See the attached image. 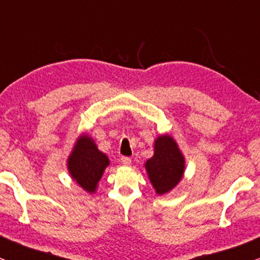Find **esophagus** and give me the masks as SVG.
Listing matches in <instances>:
<instances>
[{"label": "esophagus", "mask_w": 260, "mask_h": 260, "mask_svg": "<svg viewBox=\"0 0 260 260\" xmlns=\"http://www.w3.org/2000/svg\"><path fill=\"white\" fill-rule=\"evenodd\" d=\"M131 162H132V160H131V158H128V157H122V158H121V164H122L123 166H129Z\"/></svg>", "instance_id": "1"}]
</instances>
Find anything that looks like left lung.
Instances as JSON below:
<instances>
[{
    "label": "left lung",
    "instance_id": "obj_1",
    "mask_svg": "<svg viewBox=\"0 0 260 260\" xmlns=\"http://www.w3.org/2000/svg\"><path fill=\"white\" fill-rule=\"evenodd\" d=\"M153 155L145 161V170L155 193L166 195L182 181L185 172V157L170 134L154 139Z\"/></svg>",
    "mask_w": 260,
    "mask_h": 260
}]
</instances>
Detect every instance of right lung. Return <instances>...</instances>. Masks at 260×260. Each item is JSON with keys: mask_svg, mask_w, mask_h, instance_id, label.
<instances>
[{"mask_svg": "<svg viewBox=\"0 0 260 260\" xmlns=\"http://www.w3.org/2000/svg\"><path fill=\"white\" fill-rule=\"evenodd\" d=\"M110 164L108 155L99 150L89 134L81 133L67 159V168L72 181L89 193H95L106 169Z\"/></svg>", "mask_w": 260, "mask_h": 260, "instance_id": "1", "label": "right lung"}]
</instances>
